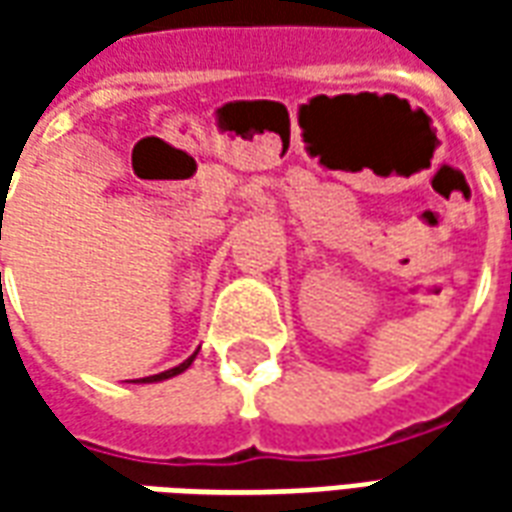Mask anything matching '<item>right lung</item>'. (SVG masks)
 Segmentation results:
<instances>
[{"label":"right lung","instance_id":"obj_1","mask_svg":"<svg viewBox=\"0 0 512 512\" xmlns=\"http://www.w3.org/2000/svg\"><path fill=\"white\" fill-rule=\"evenodd\" d=\"M0 238H2V230H0ZM194 356H197V351H194V354H191L189 359H186V362H183V365L172 367V370H164V373H158V376H147V378H142V381H139V384H153V381H164V378L180 376V373H183V370H186V367H189L191 362H194Z\"/></svg>","mask_w":512,"mask_h":512}]
</instances>
